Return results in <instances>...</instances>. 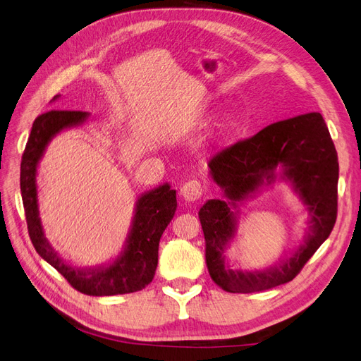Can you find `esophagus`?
Returning a JSON list of instances; mask_svg holds the SVG:
<instances>
[{"instance_id":"obj_1","label":"esophagus","mask_w":361,"mask_h":361,"mask_svg":"<svg viewBox=\"0 0 361 361\" xmlns=\"http://www.w3.org/2000/svg\"><path fill=\"white\" fill-rule=\"evenodd\" d=\"M203 188L199 180H188L180 187V197L185 202H195L202 197Z\"/></svg>"}]
</instances>
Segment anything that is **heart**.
I'll use <instances>...</instances> for the list:
<instances>
[{"instance_id": "obj_1", "label": "heart", "mask_w": 361, "mask_h": 361, "mask_svg": "<svg viewBox=\"0 0 361 361\" xmlns=\"http://www.w3.org/2000/svg\"><path fill=\"white\" fill-rule=\"evenodd\" d=\"M232 128V120L228 117H224L223 120H220V122L216 123L215 126V135L216 137H223L228 133V129Z\"/></svg>"}]
</instances>
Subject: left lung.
Masks as SVG:
<instances>
[{
    "mask_svg": "<svg viewBox=\"0 0 361 361\" xmlns=\"http://www.w3.org/2000/svg\"><path fill=\"white\" fill-rule=\"evenodd\" d=\"M207 167L224 197L207 200L199 211L211 279L232 293L265 290L295 279L330 236L337 216V152L322 116L309 113L272 123L216 154ZM277 180L291 185L308 212L303 241L276 266L233 270L225 251L235 235L237 204Z\"/></svg>",
    "mask_w": 361,
    "mask_h": 361,
    "instance_id": "obj_1",
    "label": "left lung"
}]
</instances>
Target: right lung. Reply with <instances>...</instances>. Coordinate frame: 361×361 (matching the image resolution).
Returning <instances> with one entry per match:
<instances>
[{"mask_svg":"<svg viewBox=\"0 0 361 361\" xmlns=\"http://www.w3.org/2000/svg\"><path fill=\"white\" fill-rule=\"evenodd\" d=\"M60 94L54 96L57 101ZM90 114L84 111L49 110L32 123L20 162V194H23L28 233L39 256L56 268L71 285L85 295L110 297L137 292L154 280L158 267L159 239L176 212V190L170 183L146 191L135 202L122 251L108 264L76 267L64 260L43 232L37 199V169L51 140L71 128L84 125Z\"/></svg>","mask_w":361,"mask_h":361,"instance_id":"obj_1","label":"right lung"}]
</instances>
